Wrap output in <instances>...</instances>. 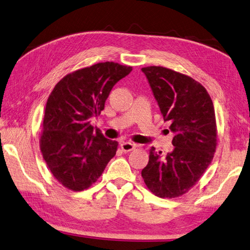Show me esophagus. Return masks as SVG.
Returning <instances> with one entry per match:
<instances>
[{
	"label": "esophagus",
	"mask_w": 250,
	"mask_h": 250,
	"mask_svg": "<svg viewBox=\"0 0 250 250\" xmlns=\"http://www.w3.org/2000/svg\"><path fill=\"white\" fill-rule=\"evenodd\" d=\"M120 147L125 153H128V151H131L135 148V145L133 143H130V142H124V143H121Z\"/></svg>",
	"instance_id": "34e87169"
}]
</instances>
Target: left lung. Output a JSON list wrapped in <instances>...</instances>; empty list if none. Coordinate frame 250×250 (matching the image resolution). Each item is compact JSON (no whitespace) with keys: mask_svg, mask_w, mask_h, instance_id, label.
Wrapping results in <instances>:
<instances>
[{"mask_svg":"<svg viewBox=\"0 0 250 250\" xmlns=\"http://www.w3.org/2000/svg\"><path fill=\"white\" fill-rule=\"evenodd\" d=\"M142 71L174 135V149L166 157L154 147L149 149L142 178L156 196L180 197L203 177L216 153L213 103L207 90L192 77L161 66L144 67Z\"/></svg>","mask_w":250,"mask_h":250,"instance_id":"8db88e82","label":"left lung"}]
</instances>
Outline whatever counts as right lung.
<instances>
[{
	"label": "right lung",
	"instance_id": "add662e5",
	"mask_svg": "<svg viewBox=\"0 0 250 250\" xmlns=\"http://www.w3.org/2000/svg\"><path fill=\"white\" fill-rule=\"evenodd\" d=\"M132 67L99 62L68 73L48 96L40 149L53 177L73 192L89 188L116 155L118 142L93 132L91 119L101 114L117 82Z\"/></svg>",
	"mask_w": 250,
	"mask_h": 250
}]
</instances>
